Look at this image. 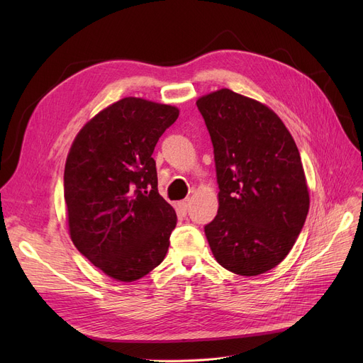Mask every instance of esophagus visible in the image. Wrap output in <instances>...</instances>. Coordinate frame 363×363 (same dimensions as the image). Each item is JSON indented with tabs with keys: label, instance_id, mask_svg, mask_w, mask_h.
<instances>
[{
	"label": "esophagus",
	"instance_id": "esophagus-1",
	"mask_svg": "<svg viewBox=\"0 0 363 363\" xmlns=\"http://www.w3.org/2000/svg\"><path fill=\"white\" fill-rule=\"evenodd\" d=\"M188 206H189V200L186 199V200H182V201H179L178 203V207H179V211L185 215L186 213V211H188Z\"/></svg>",
	"mask_w": 363,
	"mask_h": 363
}]
</instances>
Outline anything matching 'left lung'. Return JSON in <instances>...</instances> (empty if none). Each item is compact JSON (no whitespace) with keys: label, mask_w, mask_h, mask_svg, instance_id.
Wrapping results in <instances>:
<instances>
[{"label":"left lung","mask_w":363,"mask_h":363,"mask_svg":"<svg viewBox=\"0 0 363 363\" xmlns=\"http://www.w3.org/2000/svg\"><path fill=\"white\" fill-rule=\"evenodd\" d=\"M213 144L219 208L204 226L225 269L268 272L290 253L309 212L298 148L268 106L222 88L197 100Z\"/></svg>","instance_id":"left-lung-1"}]
</instances>
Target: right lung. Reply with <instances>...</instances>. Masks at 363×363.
<instances>
[{
    "label": "right lung",
    "mask_w": 363,
    "mask_h": 363,
    "mask_svg": "<svg viewBox=\"0 0 363 363\" xmlns=\"http://www.w3.org/2000/svg\"><path fill=\"white\" fill-rule=\"evenodd\" d=\"M179 116L174 106L126 97L76 135L65 166L70 238L94 266L132 282L159 266L177 213L157 189L152 151Z\"/></svg>",
    "instance_id": "add662e5"
}]
</instances>
